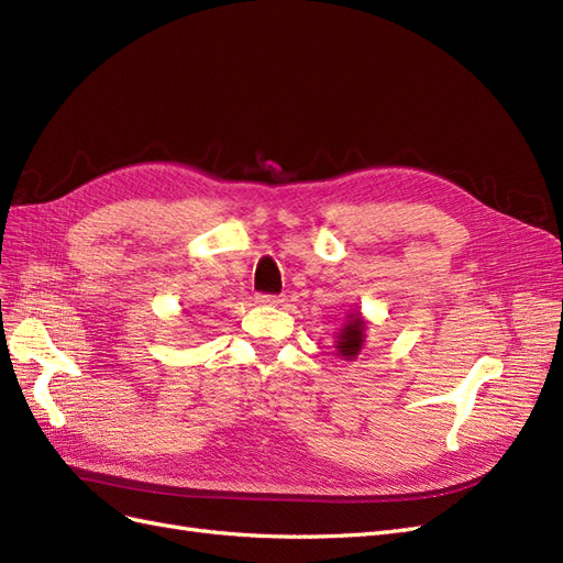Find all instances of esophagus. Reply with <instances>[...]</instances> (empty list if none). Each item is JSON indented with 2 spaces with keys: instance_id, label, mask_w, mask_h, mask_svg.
Instances as JSON below:
<instances>
[{
  "instance_id": "34e87169",
  "label": "esophagus",
  "mask_w": 563,
  "mask_h": 563,
  "mask_svg": "<svg viewBox=\"0 0 563 563\" xmlns=\"http://www.w3.org/2000/svg\"><path fill=\"white\" fill-rule=\"evenodd\" d=\"M255 300H258L261 305H282L286 298H284V296H269V294H258V296H255Z\"/></svg>"
}]
</instances>
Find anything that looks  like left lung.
I'll return each mask as SVG.
<instances>
[{
    "instance_id": "obj_1",
    "label": "left lung",
    "mask_w": 563,
    "mask_h": 563,
    "mask_svg": "<svg viewBox=\"0 0 563 563\" xmlns=\"http://www.w3.org/2000/svg\"><path fill=\"white\" fill-rule=\"evenodd\" d=\"M366 327L368 321L362 317V312H350L345 317V323L338 329L335 335V354L343 356L345 362H354L362 354L366 343Z\"/></svg>"
}]
</instances>
